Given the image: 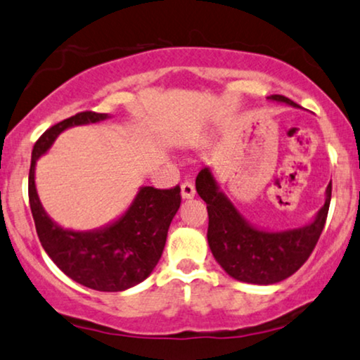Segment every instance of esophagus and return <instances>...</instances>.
<instances>
[{"label": "esophagus", "mask_w": 360, "mask_h": 360, "mask_svg": "<svg viewBox=\"0 0 360 360\" xmlns=\"http://www.w3.org/2000/svg\"><path fill=\"white\" fill-rule=\"evenodd\" d=\"M181 198L184 200H190V198H193L195 197V186H193V184H191V181H184V184H181Z\"/></svg>", "instance_id": "1"}]
</instances>
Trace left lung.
<instances>
[{"instance_id":"left-lung-1","label":"left lung","mask_w":360,"mask_h":360,"mask_svg":"<svg viewBox=\"0 0 360 360\" xmlns=\"http://www.w3.org/2000/svg\"><path fill=\"white\" fill-rule=\"evenodd\" d=\"M291 107H300L288 97H268ZM330 191L326 188V202L311 223L283 231H269L246 220L220 188L210 167L197 176V193L208 210L210 250L231 278L251 284H274L297 271L314 250L326 218H328Z\"/></svg>"}]
</instances>
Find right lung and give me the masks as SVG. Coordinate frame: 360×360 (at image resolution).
<instances>
[{"label":"right lung","mask_w":360,"mask_h":360,"mask_svg":"<svg viewBox=\"0 0 360 360\" xmlns=\"http://www.w3.org/2000/svg\"><path fill=\"white\" fill-rule=\"evenodd\" d=\"M109 117V114L79 112L46 130L32 148L27 191L37 236L54 264L82 286L117 292L137 286L157 266L170 223L180 208V186L170 190L140 186L130 207L114 221L96 230L76 231L59 226L46 213L34 181L36 162L53 147L59 134Z\"/></svg>","instance_id":"1"}]
</instances>
